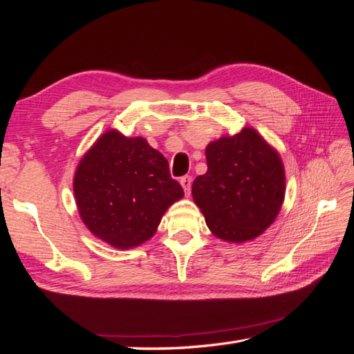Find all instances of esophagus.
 I'll return each mask as SVG.
<instances>
[{
  "label": "esophagus",
  "mask_w": 354,
  "mask_h": 354,
  "mask_svg": "<svg viewBox=\"0 0 354 354\" xmlns=\"http://www.w3.org/2000/svg\"><path fill=\"white\" fill-rule=\"evenodd\" d=\"M179 183H181L185 194H190V190H192V176L185 175V176L181 178V181H179Z\"/></svg>",
  "instance_id": "obj_1"
}]
</instances>
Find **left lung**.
<instances>
[{"label":"left lung","mask_w":354,"mask_h":354,"mask_svg":"<svg viewBox=\"0 0 354 354\" xmlns=\"http://www.w3.org/2000/svg\"><path fill=\"white\" fill-rule=\"evenodd\" d=\"M205 155L208 170L194 179L192 193L208 228L232 243L260 236L284 201L280 155L252 127L212 141Z\"/></svg>","instance_id":"obj_1"}]
</instances>
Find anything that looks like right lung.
Wrapping results in <instances>:
<instances>
[{
    "instance_id": "obj_1",
    "label": "right lung",
    "mask_w": 354,
    "mask_h": 354,
    "mask_svg": "<svg viewBox=\"0 0 354 354\" xmlns=\"http://www.w3.org/2000/svg\"><path fill=\"white\" fill-rule=\"evenodd\" d=\"M73 187L86 228L117 250L145 243L184 196L162 153L118 131L104 132L82 158Z\"/></svg>"
}]
</instances>
